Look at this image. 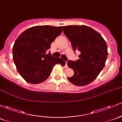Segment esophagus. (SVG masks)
I'll return each instance as SVG.
<instances>
[{"label": "esophagus", "instance_id": "esophagus-1", "mask_svg": "<svg viewBox=\"0 0 122 122\" xmlns=\"http://www.w3.org/2000/svg\"><path fill=\"white\" fill-rule=\"evenodd\" d=\"M65 68H68V65H67V61H66V62H65Z\"/></svg>", "mask_w": 122, "mask_h": 122}]
</instances>
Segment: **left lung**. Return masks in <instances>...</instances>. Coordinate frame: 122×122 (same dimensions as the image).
<instances>
[{
	"label": "left lung",
	"mask_w": 122,
	"mask_h": 122,
	"mask_svg": "<svg viewBox=\"0 0 122 122\" xmlns=\"http://www.w3.org/2000/svg\"><path fill=\"white\" fill-rule=\"evenodd\" d=\"M62 28L73 51L81 52L79 59L68 61V67L74 71L73 76L68 79L77 86L89 85L105 66L108 56L106 42L100 33L86 25H69Z\"/></svg>",
	"instance_id": "obj_1"
}]
</instances>
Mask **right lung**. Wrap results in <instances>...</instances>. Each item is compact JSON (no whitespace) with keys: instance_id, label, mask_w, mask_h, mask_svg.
Masks as SVG:
<instances>
[{"instance_id":"1","label":"right lung","mask_w":122,"mask_h":122,"mask_svg":"<svg viewBox=\"0 0 122 122\" xmlns=\"http://www.w3.org/2000/svg\"><path fill=\"white\" fill-rule=\"evenodd\" d=\"M62 26H36L26 29L16 39L13 48V61L25 81L38 84L46 81L56 64L64 66L60 58L47 51L51 44L62 32Z\"/></svg>"}]
</instances>
